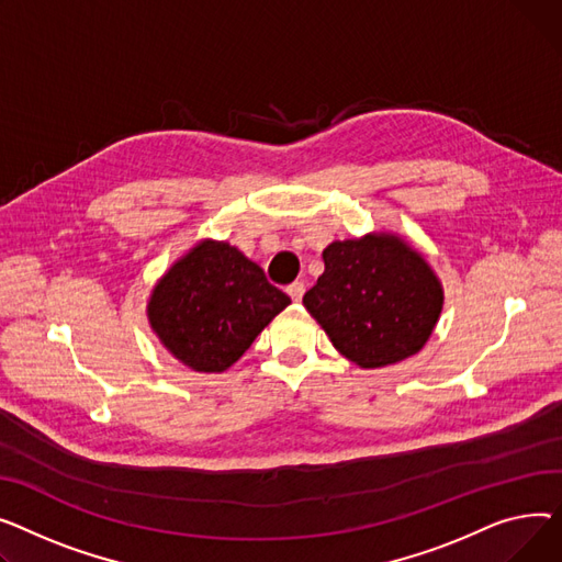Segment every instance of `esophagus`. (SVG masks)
Instances as JSON below:
<instances>
[{
	"instance_id": "obj_1",
	"label": "esophagus",
	"mask_w": 562,
	"mask_h": 562,
	"mask_svg": "<svg viewBox=\"0 0 562 562\" xmlns=\"http://www.w3.org/2000/svg\"><path fill=\"white\" fill-rule=\"evenodd\" d=\"M304 283L302 281H294V283H290L288 288H285V292L290 294V300L292 302H302V296H304Z\"/></svg>"
}]
</instances>
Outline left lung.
Returning <instances> with one entry per match:
<instances>
[{
    "mask_svg": "<svg viewBox=\"0 0 562 562\" xmlns=\"http://www.w3.org/2000/svg\"><path fill=\"white\" fill-rule=\"evenodd\" d=\"M322 258L324 274L304 294V306L345 358L366 370L385 368L431 338L442 285L400 236L336 240Z\"/></svg>",
    "mask_w": 562,
    "mask_h": 562,
    "instance_id": "1",
    "label": "left lung"
}]
</instances>
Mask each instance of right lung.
<instances>
[{
    "mask_svg": "<svg viewBox=\"0 0 562 562\" xmlns=\"http://www.w3.org/2000/svg\"><path fill=\"white\" fill-rule=\"evenodd\" d=\"M290 296L228 243L202 240L154 285L147 317L154 334L194 372H224Z\"/></svg>",
    "mask_w": 562,
    "mask_h": 562,
    "instance_id": "right-lung-1",
    "label": "right lung"
}]
</instances>
